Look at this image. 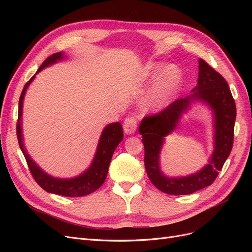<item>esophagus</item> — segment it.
Returning a JSON list of instances; mask_svg holds the SVG:
<instances>
[{"label":"esophagus","mask_w":252,"mask_h":252,"mask_svg":"<svg viewBox=\"0 0 252 252\" xmlns=\"http://www.w3.org/2000/svg\"><path fill=\"white\" fill-rule=\"evenodd\" d=\"M136 121L133 118H127L124 121V124H123V128H124V132L126 134H132L136 131Z\"/></svg>","instance_id":"1"}]
</instances>
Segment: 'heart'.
<instances>
[{
    "instance_id": "heart-1",
    "label": "heart",
    "mask_w": 252,
    "mask_h": 252,
    "mask_svg": "<svg viewBox=\"0 0 252 252\" xmlns=\"http://www.w3.org/2000/svg\"><path fill=\"white\" fill-rule=\"evenodd\" d=\"M145 73L149 79H155L159 74L154 87L145 100V106L148 109L161 111L177 95L183 82V73L175 65L169 64L163 67L162 63H155L147 66Z\"/></svg>"
}]
</instances>
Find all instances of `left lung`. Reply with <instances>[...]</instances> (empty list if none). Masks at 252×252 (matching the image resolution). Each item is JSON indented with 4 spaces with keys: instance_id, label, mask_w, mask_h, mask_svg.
<instances>
[{
    "instance_id": "1",
    "label": "left lung",
    "mask_w": 252,
    "mask_h": 252,
    "mask_svg": "<svg viewBox=\"0 0 252 252\" xmlns=\"http://www.w3.org/2000/svg\"><path fill=\"white\" fill-rule=\"evenodd\" d=\"M194 102H202L212 111L214 119V151L202 170L185 177H168L160 170L159 155L165 136L178 125L181 116ZM236 117L235 103L225 79L204 60H199L197 85L191 94L174 101L157 116L144 118L139 127L145 149V168L158 190L172 194H191L211 185L229 157L233 144Z\"/></svg>"
}]
</instances>
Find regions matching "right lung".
Here are the masks:
<instances>
[{
  "instance_id": "obj_1",
  "label": "right lung",
  "mask_w": 252,
  "mask_h": 252,
  "mask_svg": "<svg viewBox=\"0 0 252 252\" xmlns=\"http://www.w3.org/2000/svg\"><path fill=\"white\" fill-rule=\"evenodd\" d=\"M66 59L64 52H58L50 56L45 62L41 65L39 70L33 77L30 79L26 85L23 88V91L19 101V116H18V124H17V135L20 148L24 155L26 162L28 164L29 170L32 172L33 179L45 191L50 193H56L64 196H84L90 194L95 191L96 189L102 186L106 180L108 173L109 164L114 150L118 147V145L123 140V128L119 122L111 123L106 126L100 140L97 143V147L95 150V155L93 158V162L89 165L88 168L83 171L81 174L74 178L62 179L56 178L45 172L41 167L37 165L32 157L29 156L27 149L24 144V136H23V128H22V116H23V103H24V96L30 84L34 80L35 75L41 72L46 67H49L58 62H61Z\"/></svg>"
}]
</instances>
